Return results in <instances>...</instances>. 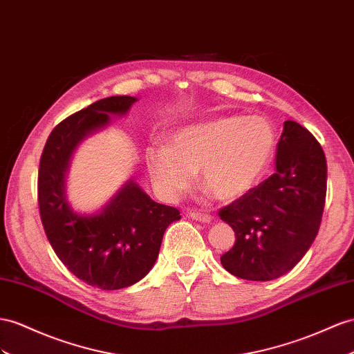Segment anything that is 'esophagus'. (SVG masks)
Instances as JSON below:
<instances>
[{"label":"esophagus","instance_id":"34e87169","mask_svg":"<svg viewBox=\"0 0 354 354\" xmlns=\"http://www.w3.org/2000/svg\"><path fill=\"white\" fill-rule=\"evenodd\" d=\"M188 215L192 216L193 220L201 221V223H203V224H209V223L212 221V216H211L209 214L202 212V211H189Z\"/></svg>","mask_w":354,"mask_h":354}]
</instances>
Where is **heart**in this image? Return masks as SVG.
I'll return each instance as SVG.
<instances>
[{
	"label": "heart",
	"mask_w": 354,
	"mask_h": 354,
	"mask_svg": "<svg viewBox=\"0 0 354 354\" xmlns=\"http://www.w3.org/2000/svg\"><path fill=\"white\" fill-rule=\"evenodd\" d=\"M277 149V133L263 116H220L185 125L169 147L147 151L153 185L176 198L193 185L201 170L202 184L221 201H236L265 175Z\"/></svg>",
	"instance_id": "b5f03b06"
}]
</instances>
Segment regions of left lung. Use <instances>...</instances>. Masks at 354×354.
<instances>
[{"label": "left lung", "instance_id": "left-lung-1", "mask_svg": "<svg viewBox=\"0 0 354 354\" xmlns=\"http://www.w3.org/2000/svg\"><path fill=\"white\" fill-rule=\"evenodd\" d=\"M277 171L220 211L236 234L221 265L232 275L270 281L293 269L319 233L326 201L324 152L301 124L286 121Z\"/></svg>", "mask_w": 354, "mask_h": 354}]
</instances>
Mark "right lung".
<instances>
[{
	"label": "right lung",
	"mask_w": 354,
	"mask_h": 354,
	"mask_svg": "<svg viewBox=\"0 0 354 354\" xmlns=\"http://www.w3.org/2000/svg\"><path fill=\"white\" fill-rule=\"evenodd\" d=\"M136 97H107L58 124L40 158L39 207L43 229L64 266L102 290L130 287L147 277L158 257L162 234L180 220L176 207L153 202L131 178L95 212L76 211L66 178L77 147L122 118Z\"/></svg>",
	"instance_id": "1"
}]
</instances>
